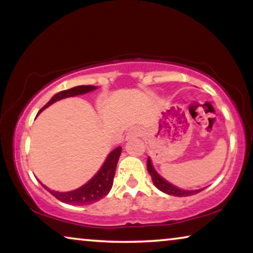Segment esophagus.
<instances>
[{
    "label": "esophagus",
    "mask_w": 253,
    "mask_h": 253,
    "mask_svg": "<svg viewBox=\"0 0 253 253\" xmlns=\"http://www.w3.org/2000/svg\"><path fill=\"white\" fill-rule=\"evenodd\" d=\"M140 134V130L138 129V127H131L129 130V132L126 133V138L129 139V138H133V137H137Z\"/></svg>",
    "instance_id": "34e87169"
}]
</instances>
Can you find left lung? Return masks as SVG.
Returning <instances> with one entry per match:
<instances>
[{"mask_svg":"<svg viewBox=\"0 0 253 253\" xmlns=\"http://www.w3.org/2000/svg\"><path fill=\"white\" fill-rule=\"evenodd\" d=\"M147 170H148V172H150L152 181H153L154 185L157 186L160 191L167 193V195L175 196V197H188V196L196 195V193H198L203 190V189H200V190H195V191H189V190H182V189L176 188V186H174V185H171L170 183L165 181V179L154 170L150 158L147 159Z\"/></svg>","mask_w":253,"mask_h":253,"instance_id":"obj_1","label":"left lung"}]
</instances>
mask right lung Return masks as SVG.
Wrapping results in <instances>:
<instances>
[{"label":"right lung","mask_w":253,"mask_h":253,"mask_svg":"<svg viewBox=\"0 0 253 253\" xmlns=\"http://www.w3.org/2000/svg\"><path fill=\"white\" fill-rule=\"evenodd\" d=\"M95 88V86L82 85L65 89V91H61L60 93H57V94H55L53 98L40 109V112H42L44 108H47L48 106L58 101V100L69 98V96L84 94V93L91 92ZM121 152H122V148L121 147H116L113 152H110L109 155L106 159L105 164H103L101 169L98 171V174H96L92 179H89L85 185L81 186V188L77 190L69 192H57L48 189L47 186H44L43 184L42 186L48 192H50L55 198L58 199L62 203L69 204V205H89V204L98 202V200L108 195L110 189H112L114 176H115L116 165L117 161H119Z\"/></svg>","instance_id":"add662e5"}]
</instances>
